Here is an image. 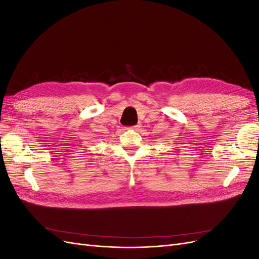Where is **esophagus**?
<instances>
[{
	"label": "esophagus",
	"instance_id": "34e87169",
	"mask_svg": "<svg viewBox=\"0 0 259 259\" xmlns=\"http://www.w3.org/2000/svg\"><path fill=\"white\" fill-rule=\"evenodd\" d=\"M140 127H142V125H140V124H137V125H134V126H132L131 128H132V130H134V131H138Z\"/></svg>",
	"mask_w": 259,
	"mask_h": 259
}]
</instances>
